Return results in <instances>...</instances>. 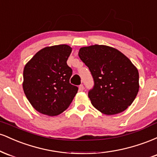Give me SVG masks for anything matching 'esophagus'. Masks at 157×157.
<instances>
[{"mask_svg": "<svg viewBox=\"0 0 157 157\" xmlns=\"http://www.w3.org/2000/svg\"><path fill=\"white\" fill-rule=\"evenodd\" d=\"M84 90V86L83 85H80V86H79V91H82Z\"/></svg>", "mask_w": 157, "mask_h": 157, "instance_id": "1", "label": "esophagus"}]
</instances>
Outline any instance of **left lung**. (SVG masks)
Listing matches in <instances>:
<instances>
[{
  "label": "left lung",
  "instance_id": "obj_1",
  "mask_svg": "<svg viewBox=\"0 0 157 157\" xmlns=\"http://www.w3.org/2000/svg\"><path fill=\"white\" fill-rule=\"evenodd\" d=\"M79 57L91 71L93 88L89 97L94 107L106 115L121 113L139 91V72L131 61L116 48L104 45L81 48Z\"/></svg>",
  "mask_w": 157,
  "mask_h": 157
}]
</instances>
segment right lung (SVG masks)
Returning a JSON list of instances; mask_svg holds the SVG:
<instances>
[{
  "label": "right lung",
  "instance_id": "1",
  "mask_svg": "<svg viewBox=\"0 0 157 157\" xmlns=\"http://www.w3.org/2000/svg\"><path fill=\"white\" fill-rule=\"evenodd\" d=\"M71 48L57 45L44 48L34 55L23 69V89L36 111L57 116L66 110L78 91L70 83L72 69L67 65Z\"/></svg>",
  "mask_w": 157,
  "mask_h": 157
}]
</instances>
